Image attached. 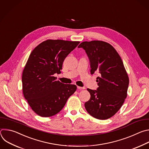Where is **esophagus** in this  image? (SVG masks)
Instances as JSON below:
<instances>
[{"instance_id": "1", "label": "esophagus", "mask_w": 149, "mask_h": 149, "mask_svg": "<svg viewBox=\"0 0 149 149\" xmlns=\"http://www.w3.org/2000/svg\"><path fill=\"white\" fill-rule=\"evenodd\" d=\"M77 88L80 89V90H83V89H85L84 87H80V86H77Z\"/></svg>"}]
</instances>
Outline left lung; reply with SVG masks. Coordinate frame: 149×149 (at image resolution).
Returning <instances> with one entry per match:
<instances>
[{
  "label": "left lung",
  "instance_id": "left-lung-1",
  "mask_svg": "<svg viewBox=\"0 0 149 149\" xmlns=\"http://www.w3.org/2000/svg\"><path fill=\"white\" fill-rule=\"evenodd\" d=\"M83 48L91 63V73H100L97 77V90H87L91 99L84 103L87 111L100 120L114 116L122 106L127 97L129 79L123 61L109 43L100 40L83 42Z\"/></svg>",
  "mask_w": 149,
  "mask_h": 149
}]
</instances>
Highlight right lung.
I'll return each instance as SVG.
<instances>
[{
  "label": "right lung",
  "instance_id": "1",
  "mask_svg": "<svg viewBox=\"0 0 149 149\" xmlns=\"http://www.w3.org/2000/svg\"><path fill=\"white\" fill-rule=\"evenodd\" d=\"M80 42L47 40L30 54L22 73V90L32 109L41 117L55 115L65 106L77 89L74 84L57 80L67 56Z\"/></svg>",
  "mask_w": 149,
  "mask_h": 149
}]
</instances>
